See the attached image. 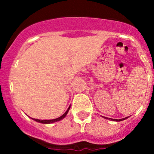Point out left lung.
<instances>
[{
	"label": "left lung",
	"instance_id": "obj_1",
	"mask_svg": "<svg viewBox=\"0 0 154 154\" xmlns=\"http://www.w3.org/2000/svg\"><path fill=\"white\" fill-rule=\"evenodd\" d=\"M128 117H126L125 119H109V118H106V119H110V120H113V121H116V122H121V121H123L127 119ZM106 119V118H105Z\"/></svg>",
	"mask_w": 154,
	"mask_h": 154
}]
</instances>
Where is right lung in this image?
<instances>
[{"mask_svg":"<svg viewBox=\"0 0 154 154\" xmlns=\"http://www.w3.org/2000/svg\"><path fill=\"white\" fill-rule=\"evenodd\" d=\"M70 106L68 107V109H67V111L66 112L64 113V114L62 116H60V117L57 118V119H51V120H39V119H32L34 121H35V122H39V123H42V124H52V123H54V122H59V121L62 120V119H64L65 117L66 116V115L68 114V111H69V109H70Z\"/></svg>","mask_w":154,"mask_h":154,"instance_id":"add662e5","label":"right lung"}]
</instances>
